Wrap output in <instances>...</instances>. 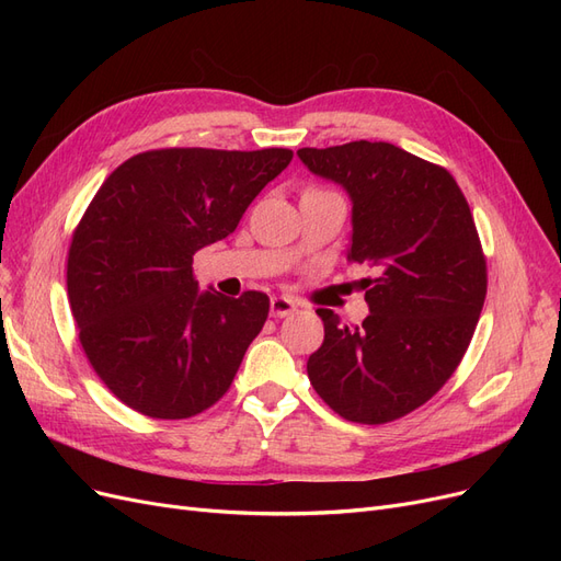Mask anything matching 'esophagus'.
I'll use <instances>...</instances> for the list:
<instances>
[{"instance_id": "34e87169", "label": "esophagus", "mask_w": 561, "mask_h": 561, "mask_svg": "<svg viewBox=\"0 0 561 561\" xmlns=\"http://www.w3.org/2000/svg\"><path fill=\"white\" fill-rule=\"evenodd\" d=\"M297 309V304L290 297H271V316L285 318Z\"/></svg>"}]
</instances>
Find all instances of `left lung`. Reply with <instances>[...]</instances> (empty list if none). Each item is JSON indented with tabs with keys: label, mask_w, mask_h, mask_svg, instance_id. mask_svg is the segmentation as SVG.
Here are the masks:
<instances>
[{
	"label": "left lung",
	"mask_w": 561,
	"mask_h": 561,
	"mask_svg": "<svg viewBox=\"0 0 561 561\" xmlns=\"http://www.w3.org/2000/svg\"><path fill=\"white\" fill-rule=\"evenodd\" d=\"M297 157L344 186L353 203L346 260L377 271L363 285L360 328L316 311L325 339L309 379L339 416L396 421L454 375L484 307L486 262L468 201L445 168L388 142L304 147Z\"/></svg>",
	"instance_id": "left-lung-1"
}]
</instances>
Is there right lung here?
I'll use <instances>...</instances> for the list:
<instances>
[{
    "mask_svg": "<svg viewBox=\"0 0 561 561\" xmlns=\"http://www.w3.org/2000/svg\"><path fill=\"white\" fill-rule=\"evenodd\" d=\"M290 161V149H154L93 196L72 236L67 295L83 353L135 412L190 419L229 390L268 297L198 290L192 262Z\"/></svg>",
    "mask_w": 561,
    "mask_h": 561,
    "instance_id": "obj_1",
    "label": "right lung"
}]
</instances>
